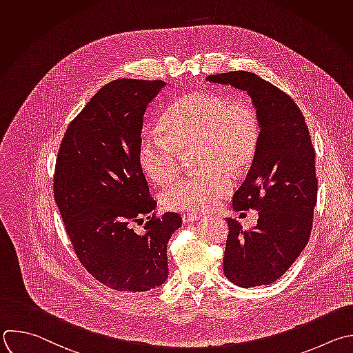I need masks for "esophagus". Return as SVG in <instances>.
<instances>
[{
	"label": "esophagus",
	"mask_w": 353,
	"mask_h": 353,
	"mask_svg": "<svg viewBox=\"0 0 353 353\" xmlns=\"http://www.w3.org/2000/svg\"><path fill=\"white\" fill-rule=\"evenodd\" d=\"M199 214L198 213H184L183 214V221L184 223H195L196 220H199Z\"/></svg>",
	"instance_id": "esophagus-1"
}]
</instances>
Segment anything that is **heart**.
Wrapping results in <instances>:
<instances>
[{
    "instance_id": "1",
    "label": "heart",
    "mask_w": 353,
    "mask_h": 353,
    "mask_svg": "<svg viewBox=\"0 0 353 353\" xmlns=\"http://www.w3.org/2000/svg\"><path fill=\"white\" fill-rule=\"evenodd\" d=\"M166 136L145 133L139 145L144 172L158 183L172 181L183 168V151L198 147L196 163L203 170L181 177L163 192L170 210H208L232 187V172L252 159L259 140V121L243 99L212 91L190 92L162 114Z\"/></svg>"
}]
</instances>
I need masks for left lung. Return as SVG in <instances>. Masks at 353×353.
<instances>
[{
    "label": "left lung",
    "instance_id": "1",
    "mask_svg": "<svg viewBox=\"0 0 353 353\" xmlns=\"http://www.w3.org/2000/svg\"><path fill=\"white\" fill-rule=\"evenodd\" d=\"M208 81L247 91L256 108L259 140L252 166L232 196L236 210L258 209L254 228L227 217L224 276L239 287L269 285L306 247L317 202L316 152L294 99L255 73L210 74Z\"/></svg>",
    "mask_w": 353,
    "mask_h": 353
}]
</instances>
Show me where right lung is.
<instances>
[{"label":"right lung","mask_w":353,"mask_h":353,"mask_svg":"<svg viewBox=\"0 0 353 353\" xmlns=\"http://www.w3.org/2000/svg\"><path fill=\"white\" fill-rule=\"evenodd\" d=\"M162 80L117 79L68 126L54 173V198L84 269L114 291L143 292L165 283L168 243L179 213L154 212L139 145L148 103ZM144 218L145 232L132 224Z\"/></svg>","instance_id":"obj_1"}]
</instances>
